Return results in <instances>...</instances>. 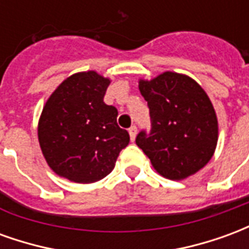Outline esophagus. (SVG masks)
Returning a JSON list of instances; mask_svg holds the SVG:
<instances>
[{
	"label": "esophagus",
	"instance_id": "esophagus-1",
	"mask_svg": "<svg viewBox=\"0 0 249 249\" xmlns=\"http://www.w3.org/2000/svg\"><path fill=\"white\" fill-rule=\"evenodd\" d=\"M128 132H129V136H130V140L135 141L136 139V133H137V128H136V125H132L129 129H128Z\"/></svg>",
	"mask_w": 249,
	"mask_h": 249
}]
</instances>
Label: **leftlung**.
I'll list each match as a JSON object with an SVG mask.
<instances>
[{
  "label": "left lung",
  "instance_id": "8db88e82",
  "mask_svg": "<svg viewBox=\"0 0 249 249\" xmlns=\"http://www.w3.org/2000/svg\"><path fill=\"white\" fill-rule=\"evenodd\" d=\"M141 96L151 116V130L136 144L161 176L183 180L211 160L217 144V119L204 89L191 77L165 71L141 80Z\"/></svg>",
  "mask_w": 249,
  "mask_h": 249
}]
</instances>
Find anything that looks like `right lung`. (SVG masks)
Here are the masks:
<instances>
[{
  "label": "right lung",
  "mask_w": 249,
  "mask_h": 249,
  "mask_svg": "<svg viewBox=\"0 0 249 249\" xmlns=\"http://www.w3.org/2000/svg\"><path fill=\"white\" fill-rule=\"evenodd\" d=\"M109 82L93 71L76 73L61 82L42 109L41 151L57 175L74 183L105 178L129 144V133L117 125V109L104 103Z\"/></svg>",
  "instance_id": "add662e5"
}]
</instances>
